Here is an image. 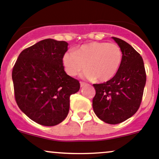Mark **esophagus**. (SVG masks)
Returning <instances> with one entry per match:
<instances>
[{
	"instance_id": "esophagus-1",
	"label": "esophagus",
	"mask_w": 159,
	"mask_h": 159,
	"mask_svg": "<svg viewBox=\"0 0 159 159\" xmlns=\"http://www.w3.org/2000/svg\"><path fill=\"white\" fill-rule=\"evenodd\" d=\"M84 85H86V84L84 82H80V86H81V88H83Z\"/></svg>"
}]
</instances>
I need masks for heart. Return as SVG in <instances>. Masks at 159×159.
<instances>
[{"instance_id":"obj_1","label":"heart","mask_w":159,"mask_h":159,"mask_svg":"<svg viewBox=\"0 0 159 159\" xmlns=\"http://www.w3.org/2000/svg\"><path fill=\"white\" fill-rule=\"evenodd\" d=\"M122 62V52L115 43L93 41L83 44L74 52H66L62 65L70 76L81 73L85 68L84 77L98 82H107L118 73Z\"/></svg>"}]
</instances>
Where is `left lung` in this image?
<instances>
[{
  "mask_svg": "<svg viewBox=\"0 0 159 159\" xmlns=\"http://www.w3.org/2000/svg\"><path fill=\"white\" fill-rule=\"evenodd\" d=\"M122 52V62L118 73L110 81L93 84L96 94L92 107L98 118L116 125L129 119L140 106L146 83L142 56L129 44L112 37Z\"/></svg>",
  "mask_w": 159,
  "mask_h": 159,
  "instance_id": "1",
  "label": "left lung"
}]
</instances>
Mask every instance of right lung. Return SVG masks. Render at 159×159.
Segmentation results:
<instances>
[{"instance_id":"add662e5","label":"right lung","mask_w":159,"mask_h":159,"mask_svg":"<svg viewBox=\"0 0 159 159\" xmlns=\"http://www.w3.org/2000/svg\"><path fill=\"white\" fill-rule=\"evenodd\" d=\"M66 41L44 39L19 54L12 70L15 100L19 108L32 121L54 126L65 119L70 94L80 83L66 74L62 57Z\"/></svg>"}]
</instances>
